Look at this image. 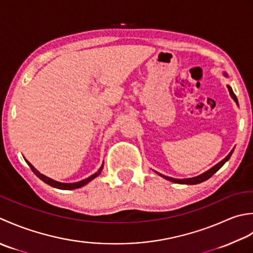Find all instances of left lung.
<instances>
[{"label": "left lung", "instance_id": "8db88e82", "mask_svg": "<svg viewBox=\"0 0 253 253\" xmlns=\"http://www.w3.org/2000/svg\"><path fill=\"white\" fill-rule=\"evenodd\" d=\"M224 75L227 76V74H226V73H224ZM227 87H228V90H229V94H230L231 98H233V99L236 101V104L238 105V100H237V97H236V95L234 94L233 89H231V87L228 86V85H227ZM233 152H234V149L228 154L227 156H226V157L223 159V161L219 162L217 165H215L214 167H212L210 170H208V171H205L204 173L200 174V176H198V177L188 178V179H174V178H171V177L164 176V174H162V173H158V172H157V173L159 174V176H162L163 178L167 179V180H169V181L174 182V183H181V184H197V183H200V182H203V181H205V180H208V179H210L211 177H212L213 174H214L216 171H217V170H218L221 166H223V165H224L226 162L228 161V159H229L230 156H231V154H233Z\"/></svg>", "mask_w": 253, "mask_h": 253}]
</instances>
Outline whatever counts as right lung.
I'll return each instance as SVG.
<instances>
[{
	"label": "right lung",
	"instance_id": "1",
	"mask_svg": "<svg viewBox=\"0 0 253 253\" xmlns=\"http://www.w3.org/2000/svg\"><path fill=\"white\" fill-rule=\"evenodd\" d=\"M26 163L28 164V166L30 167V169L33 170V172L36 174V176H37L39 179L42 180L43 182H45L47 184L51 185V187H53V188H58V189H61V190H73V189H77V188L83 187V185H85V184L88 183L89 181H91L92 179L96 178L97 176H99L100 172H101V170H102V167H104V164H102V165H101V167L99 168V170H98L97 172H95L94 174H91V176H90V177H88V178H86V179H84V180H82V181L74 182V183H64V182H59V181H55V180H53V179L48 178L47 176H44V174L40 173V172L38 171V170L36 169V168L33 166V165L30 164L29 162L26 161Z\"/></svg>",
	"mask_w": 253,
	"mask_h": 253
}]
</instances>
